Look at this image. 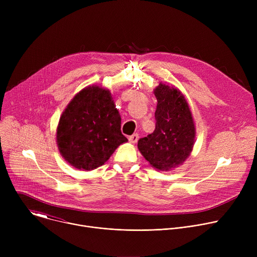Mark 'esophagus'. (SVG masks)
Instances as JSON below:
<instances>
[{
	"label": "esophagus",
	"mask_w": 257,
	"mask_h": 257,
	"mask_svg": "<svg viewBox=\"0 0 257 257\" xmlns=\"http://www.w3.org/2000/svg\"><path fill=\"white\" fill-rule=\"evenodd\" d=\"M138 134L137 133H135V134H132V135H130L129 137H128V139H129V141L131 142V143H136L137 142V140H138Z\"/></svg>",
	"instance_id": "obj_1"
}]
</instances>
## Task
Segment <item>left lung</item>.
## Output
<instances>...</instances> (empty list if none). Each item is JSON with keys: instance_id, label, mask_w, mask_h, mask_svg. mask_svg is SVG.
I'll return each instance as SVG.
<instances>
[{"instance_id": "obj_1", "label": "left lung", "mask_w": 257, "mask_h": 257, "mask_svg": "<svg viewBox=\"0 0 257 257\" xmlns=\"http://www.w3.org/2000/svg\"><path fill=\"white\" fill-rule=\"evenodd\" d=\"M155 95L158 105L155 113L154 133L138 140V149L150 164L168 171L183 164L194 145L195 128L188 103L176 88L160 84Z\"/></svg>"}]
</instances>
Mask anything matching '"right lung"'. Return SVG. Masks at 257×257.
Segmentation results:
<instances>
[{
	"instance_id": "add662e5",
	"label": "right lung",
	"mask_w": 257,
	"mask_h": 257,
	"mask_svg": "<svg viewBox=\"0 0 257 257\" xmlns=\"http://www.w3.org/2000/svg\"><path fill=\"white\" fill-rule=\"evenodd\" d=\"M126 141L111 93L98 86L86 87L74 96L57 129L61 155L79 170L89 171L103 165Z\"/></svg>"
}]
</instances>
